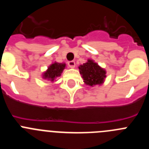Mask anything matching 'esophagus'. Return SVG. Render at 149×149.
I'll return each mask as SVG.
<instances>
[{
    "mask_svg": "<svg viewBox=\"0 0 149 149\" xmlns=\"http://www.w3.org/2000/svg\"><path fill=\"white\" fill-rule=\"evenodd\" d=\"M68 65H69V67L73 69V68L75 67V62L74 61H69V62H68Z\"/></svg>",
    "mask_w": 149,
    "mask_h": 149,
    "instance_id": "obj_1",
    "label": "esophagus"
}]
</instances>
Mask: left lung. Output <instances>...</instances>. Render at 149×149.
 I'll list each match as a JSON object with an SVG mask.
<instances>
[{
	"mask_svg": "<svg viewBox=\"0 0 149 149\" xmlns=\"http://www.w3.org/2000/svg\"><path fill=\"white\" fill-rule=\"evenodd\" d=\"M78 68L84 82L90 86L101 85L106 77L105 69H102L92 60H88L87 63L80 65Z\"/></svg>",
	"mask_w": 149,
	"mask_h": 149,
	"instance_id": "1",
	"label": "left lung"
}]
</instances>
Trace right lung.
<instances>
[{
	"label": "right lung",
	"instance_id": "right-lung-1",
	"mask_svg": "<svg viewBox=\"0 0 149 149\" xmlns=\"http://www.w3.org/2000/svg\"><path fill=\"white\" fill-rule=\"evenodd\" d=\"M65 67V63H59L54 62L52 65H50L48 68L47 71L45 72L43 74V77L44 79H47L51 81H54L56 77L61 75L63 69Z\"/></svg>",
	"mask_w": 149,
	"mask_h": 149
}]
</instances>
